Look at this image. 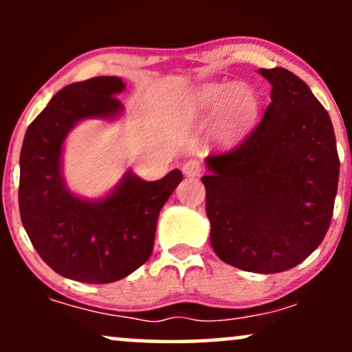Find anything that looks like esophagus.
I'll return each instance as SVG.
<instances>
[{
	"instance_id": "1",
	"label": "esophagus",
	"mask_w": 352,
	"mask_h": 352,
	"mask_svg": "<svg viewBox=\"0 0 352 352\" xmlns=\"http://www.w3.org/2000/svg\"><path fill=\"white\" fill-rule=\"evenodd\" d=\"M182 170H184L187 177H197L200 175L204 168H201V162L199 159H190L184 164V168H182Z\"/></svg>"
}]
</instances>
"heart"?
I'll return each mask as SVG.
<instances>
[{"mask_svg": "<svg viewBox=\"0 0 352 352\" xmlns=\"http://www.w3.org/2000/svg\"><path fill=\"white\" fill-rule=\"evenodd\" d=\"M201 111L217 112V131L220 139L232 140L240 137L258 114V98L252 87L235 84H208L197 94Z\"/></svg>", "mask_w": 352, "mask_h": 352, "instance_id": "obj_1", "label": "heart"}]
</instances>
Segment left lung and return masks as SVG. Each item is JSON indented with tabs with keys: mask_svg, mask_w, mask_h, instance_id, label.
I'll return each mask as SVG.
<instances>
[{
	"mask_svg": "<svg viewBox=\"0 0 352 352\" xmlns=\"http://www.w3.org/2000/svg\"><path fill=\"white\" fill-rule=\"evenodd\" d=\"M272 102L260 124L227 152L207 157L210 240L220 260L252 273H280L321 245L339 180L328 111L285 67L260 69Z\"/></svg>",
	"mask_w": 352,
	"mask_h": 352,
	"instance_id": "left-lung-1",
	"label": "left lung"
}]
</instances>
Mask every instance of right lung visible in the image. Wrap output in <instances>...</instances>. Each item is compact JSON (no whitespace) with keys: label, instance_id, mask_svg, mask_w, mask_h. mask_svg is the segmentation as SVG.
Returning <instances> with one entry per match:
<instances>
[{"label":"right lung","instance_id":"obj_1","mask_svg":"<svg viewBox=\"0 0 352 352\" xmlns=\"http://www.w3.org/2000/svg\"><path fill=\"white\" fill-rule=\"evenodd\" d=\"M124 82L99 76L60 89L28 127L19 155V213L31 243L50 268L69 280L112 283L151 258L157 218L182 172L145 182L129 172L107 199L80 200L60 175L67 132L89 117H111Z\"/></svg>","mask_w":352,"mask_h":352}]
</instances>
